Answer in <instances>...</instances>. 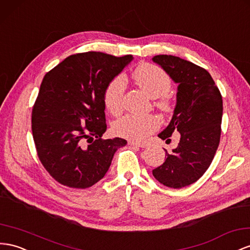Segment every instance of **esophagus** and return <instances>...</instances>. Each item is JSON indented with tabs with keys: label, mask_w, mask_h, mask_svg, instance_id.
<instances>
[{
	"label": "esophagus",
	"mask_w": 250,
	"mask_h": 250,
	"mask_svg": "<svg viewBox=\"0 0 250 250\" xmlns=\"http://www.w3.org/2000/svg\"><path fill=\"white\" fill-rule=\"evenodd\" d=\"M128 144L130 146H137L141 148H145L147 146V143H145V142H138V141H128Z\"/></svg>",
	"instance_id": "1"
}]
</instances>
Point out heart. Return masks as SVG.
<instances>
[{"mask_svg":"<svg viewBox=\"0 0 250 250\" xmlns=\"http://www.w3.org/2000/svg\"><path fill=\"white\" fill-rule=\"evenodd\" d=\"M132 79L148 97L156 99L154 106L159 110L162 112H169L171 110L170 100L167 97V93L171 88V79L163 69L153 64L143 63L132 72ZM125 85L124 77L118 76L105 87L103 92L104 105L112 116H119L123 110ZM159 126V119L152 114H128L113 123L112 131L121 138L130 141H141L156 131Z\"/></svg>","mask_w":250,"mask_h":250,"instance_id":"heart-1","label":"heart"}]
</instances>
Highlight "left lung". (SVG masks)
I'll return each instance as SVG.
<instances>
[{
    "label": "left lung",
    "instance_id": "obj_1",
    "mask_svg": "<svg viewBox=\"0 0 250 250\" xmlns=\"http://www.w3.org/2000/svg\"><path fill=\"white\" fill-rule=\"evenodd\" d=\"M178 83L177 105L162 140L170 141L180 132L178 147L168 152L163 164L152 170L160 183L182 188L194 183L210 166L221 137L223 100L209 72L189 61L174 56L152 58Z\"/></svg>",
    "mask_w": 250,
    "mask_h": 250
}]
</instances>
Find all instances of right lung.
<instances>
[{
  "instance_id": "1",
  "label": "right lung",
  "mask_w": 250,
  "mask_h": 250,
  "mask_svg": "<svg viewBox=\"0 0 250 250\" xmlns=\"http://www.w3.org/2000/svg\"><path fill=\"white\" fill-rule=\"evenodd\" d=\"M132 60L88 51L71 55L45 75L32 107L38 157L60 184L91 187L103 179L121 138L103 140L107 129L103 92Z\"/></svg>"
}]
</instances>
